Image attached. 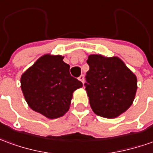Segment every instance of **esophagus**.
<instances>
[{
  "label": "esophagus",
  "mask_w": 153,
  "mask_h": 153,
  "mask_svg": "<svg viewBox=\"0 0 153 153\" xmlns=\"http://www.w3.org/2000/svg\"><path fill=\"white\" fill-rule=\"evenodd\" d=\"M79 79L83 83V84H84V75H80L79 77Z\"/></svg>",
  "instance_id": "34e87169"
}]
</instances>
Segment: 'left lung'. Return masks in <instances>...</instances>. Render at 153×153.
<instances>
[{
    "mask_svg": "<svg viewBox=\"0 0 153 153\" xmlns=\"http://www.w3.org/2000/svg\"><path fill=\"white\" fill-rule=\"evenodd\" d=\"M85 90L94 113L106 118L121 115L136 95L137 77L118 57L90 54L87 60Z\"/></svg>",
    "mask_w": 153,
    "mask_h": 153,
    "instance_id": "1",
    "label": "left lung"
}]
</instances>
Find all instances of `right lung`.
I'll return each mask as SVG.
<instances>
[{
  "label": "right lung",
  "instance_id": "1",
  "mask_svg": "<svg viewBox=\"0 0 153 153\" xmlns=\"http://www.w3.org/2000/svg\"><path fill=\"white\" fill-rule=\"evenodd\" d=\"M61 55L45 54L25 72L21 87L32 110L50 119L64 116L69 109L73 93L83 84L69 74Z\"/></svg>",
  "mask_w": 153,
  "mask_h": 153
}]
</instances>
